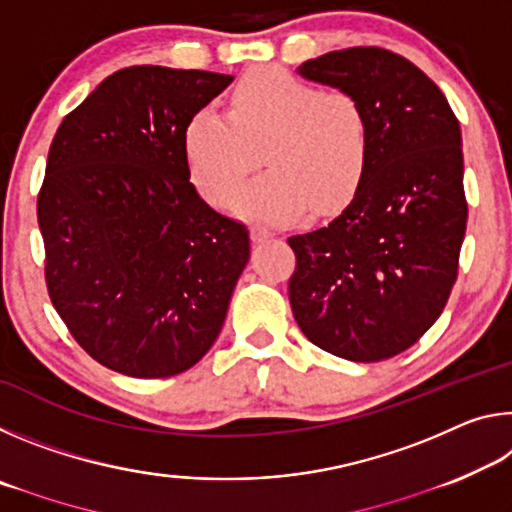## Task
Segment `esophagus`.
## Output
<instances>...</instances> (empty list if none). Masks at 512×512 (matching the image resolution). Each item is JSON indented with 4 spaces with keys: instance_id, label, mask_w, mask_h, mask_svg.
I'll return each instance as SVG.
<instances>
[{
    "instance_id": "34e87169",
    "label": "esophagus",
    "mask_w": 512,
    "mask_h": 512,
    "mask_svg": "<svg viewBox=\"0 0 512 512\" xmlns=\"http://www.w3.org/2000/svg\"><path fill=\"white\" fill-rule=\"evenodd\" d=\"M271 237H273V230L262 228V225H253V230H250V239H253L255 244H264V241H268Z\"/></svg>"
}]
</instances>
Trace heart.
<instances>
[{
    "mask_svg": "<svg viewBox=\"0 0 512 512\" xmlns=\"http://www.w3.org/2000/svg\"><path fill=\"white\" fill-rule=\"evenodd\" d=\"M262 149L268 171L232 194V212L273 223L311 207L334 212L350 201L366 169L368 124L350 94L320 92L266 67L241 79L230 115L201 108L185 128L189 173L212 205L228 198Z\"/></svg>",
    "mask_w": 512,
    "mask_h": 512,
    "instance_id": "1",
    "label": "heart"
}]
</instances>
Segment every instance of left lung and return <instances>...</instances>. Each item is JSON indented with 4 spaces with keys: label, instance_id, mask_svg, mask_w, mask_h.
Returning a JSON list of instances; mask_svg holds the SVG:
<instances>
[{
    "label": "left lung",
    "instance_id": "left-lung-1",
    "mask_svg": "<svg viewBox=\"0 0 512 512\" xmlns=\"http://www.w3.org/2000/svg\"><path fill=\"white\" fill-rule=\"evenodd\" d=\"M298 74L359 103L368 158L350 205L289 237L293 316L334 357L391 359L436 323L456 282L467 223L461 126L438 85L393 51H329Z\"/></svg>",
    "mask_w": 512,
    "mask_h": 512
}]
</instances>
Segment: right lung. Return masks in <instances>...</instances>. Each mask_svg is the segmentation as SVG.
Returning a JSON list of instances; mask_svg holds the SVG:
<instances>
[{"label": "right lung", "mask_w": 512, "mask_h": 512, "mask_svg": "<svg viewBox=\"0 0 512 512\" xmlns=\"http://www.w3.org/2000/svg\"><path fill=\"white\" fill-rule=\"evenodd\" d=\"M235 76L119 69L63 119L38 196L49 298L81 348L158 379L205 357L250 257L248 228L189 183L185 128Z\"/></svg>", "instance_id": "right-lung-1"}]
</instances>
